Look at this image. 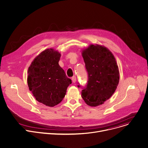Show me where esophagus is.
<instances>
[{
  "label": "esophagus",
  "mask_w": 148,
  "mask_h": 148,
  "mask_svg": "<svg viewBox=\"0 0 148 148\" xmlns=\"http://www.w3.org/2000/svg\"><path fill=\"white\" fill-rule=\"evenodd\" d=\"M71 80H72L73 82L75 83L76 82V77H73L72 78H71Z\"/></svg>",
  "instance_id": "1"
}]
</instances>
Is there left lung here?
I'll use <instances>...</instances> for the list:
<instances>
[{
	"label": "left lung",
	"mask_w": 148,
	"mask_h": 148,
	"mask_svg": "<svg viewBox=\"0 0 148 148\" xmlns=\"http://www.w3.org/2000/svg\"><path fill=\"white\" fill-rule=\"evenodd\" d=\"M82 56L88 80L81 96L90 106L102 105L112 96L119 82L116 59L107 47L99 45H89L82 51Z\"/></svg>",
	"instance_id": "8db88e82"
}]
</instances>
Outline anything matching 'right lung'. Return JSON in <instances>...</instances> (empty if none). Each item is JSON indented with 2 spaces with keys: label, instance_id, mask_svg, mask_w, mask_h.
<instances>
[{
  "label": "right lung",
  "instance_id": "add662e5",
  "mask_svg": "<svg viewBox=\"0 0 148 148\" xmlns=\"http://www.w3.org/2000/svg\"><path fill=\"white\" fill-rule=\"evenodd\" d=\"M60 56L55 49H47L34 59L28 70L29 90L36 101L47 106L60 103L72 82L59 64Z\"/></svg>",
  "mask_w": 148,
  "mask_h": 148
}]
</instances>
